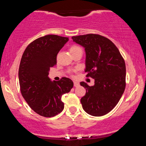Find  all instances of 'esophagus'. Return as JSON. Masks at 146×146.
Returning a JSON list of instances; mask_svg holds the SVG:
<instances>
[{
    "label": "esophagus",
    "mask_w": 146,
    "mask_h": 146,
    "mask_svg": "<svg viewBox=\"0 0 146 146\" xmlns=\"http://www.w3.org/2000/svg\"><path fill=\"white\" fill-rule=\"evenodd\" d=\"M73 85H74L75 87H78L80 86V83L77 82H73Z\"/></svg>",
    "instance_id": "34e87169"
}]
</instances>
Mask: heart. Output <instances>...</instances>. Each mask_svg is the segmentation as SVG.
Returning a JSON list of instances; mask_svg holds the SVG:
<instances>
[{"label":"heart","mask_w":146,"mask_h":146,"mask_svg":"<svg viewBox=\"0 0 146 146\" xmlns=\"http://www.w3.org/2000/svg\"><path fill=\"white\" fill-rule=\"evenodd\" d=\"M80 50H82V48H80V46H77V45H72V46H70L69 48V51L71 52L72 55H73V53H75V52L80 51Z\"/></svg>","instance_id":"heart-1"}]
</instances>
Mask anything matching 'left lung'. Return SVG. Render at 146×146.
Wrapping results in <instances>:
<instances>
[{
    "mask_svg": "<svg viewBox=\"0 0 146 146\" xmlns=\"http://www.w3.org/2000/svg\"><path fill=\"white\" fill-rule=\"evenodd\" d=\"M73 40L85 48L86 69L95 80L94 86L84 82L80 85L86 88L81 98L83 109L95 117L106 115L121 99L125 88V64L115 44L99 34L89 33L73 36Z\"/></svg>",
    "mask_w": 146,
    "mask_h": 146,
    "instance_id": "1",
    "label": "left lung"
}]
</instances>
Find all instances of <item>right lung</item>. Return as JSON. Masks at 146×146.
<instances>
[{"instance_id": "right-lung-1", "label": "right lung", "mask_w": 146, "mask_h": 146, "mask_svg": "<svg viewBox=\"0 0 146 146\" xmlns=\"http://www.w3.org/2000/svg\"><path fill=\"white\" fill-rule=\"evenodd\" d=\"M68 38L46 35L31 42L25 48L20 63L18 78L23 98L37 114L51 117L64 109L62 96L73 86L67 78L51 82L50 68L57 63V55Z\"/></svg>"}]
</instances>
